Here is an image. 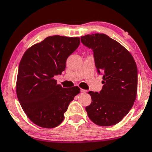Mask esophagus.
<instances>
[{
    "label": "esophagus",
    "mask_w": 152,
    "mask_h": 152,
    "mask_svg": "<svg viewBox=\"0 0 152 152\" xmlns=\"http://www.w3.org/2000/svg\"><path fill=\"white\" fill-rule=\"evenodd\" d=\"M80 91L82 93H87V91L85 90V89H80Z\"/></svg>",
    "instance_id": "34e87169"
}]
</instances>
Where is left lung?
I'll return each instance as SVG.
<instances>
[{
	"label": "left lung",
	"mask_w": 152,
	"mask_h": 152,
	"mask_svg": "<svg viewBox=\"0 0 152 152\" xmlns=\"http://www.w3.org/2000/svg\"><path fill=\"white\" fill-rule=\"evenodd\" d=\"M83 45L94 53L95 65L102 75V89L89 91L92 102L85 108L97 125L110 126L119 123L132 108L137 97V64L123 46L103 33L80 37Z\"/></svg>",
	"instance_id": "left-lung-1"
}]
</instances>
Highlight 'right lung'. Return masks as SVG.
Here are the masks:
<instances>
[{
  "label": "right lung",
  "instance_id": "obj_1",
  "mask_svg": "<svg viewBox=\"0 0 152 152\" xmlns=\"http://www.w3.org/2000/svg\"><path fill=\"white\" fill-rule=\"evenodd\" d=\"M79 45V37L50 36L29 48L22 56L16 94L22 109L36 125L58 126L69 103L80 93L79 87L63 88L54 79L64 71L67 58Z\"/></svg>",
  "mask_w": 152,
  "mask_h": 152
}]
</instances>
